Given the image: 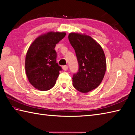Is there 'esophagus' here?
<instances>
[{
  "label": "esophagus",
  "instance_id": "34e87169",
  "mask_svg": "<svg viewBox=\"0 0 135 135\" xmlns=\"http://www.w3.org/2000/svg\"><path fill=\"white\" fill-rule=\"evenodd\" d=\"M62 69L64 71H67L68 69V65H64L62 67Z\"/></svg>",
  "mask_w": 135,
  "mask_h": 135
}]
</instances>
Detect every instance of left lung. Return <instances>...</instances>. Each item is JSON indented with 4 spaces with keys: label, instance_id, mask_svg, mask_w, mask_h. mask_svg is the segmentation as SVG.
Instances as JSON below:
<instances>
[{
    "label": "left lung",
    "instance_id": "obj_1",
    "mask_svg": "<svg viewBox=\"0 0 135 135\" xmlns=\"http://www.w3.org/2000/svg\"><path fill=\"white\" fill-rule=\"evenodd\" d=\"M68 39L74 49L79 65L78 71L73 75L74 88L86 93L99 85L107 69L106 59L101 46L91 37L71 33Z\"/></svg>",
    "mask_w": 135,
    "mask_h": 135
}]
</instances>
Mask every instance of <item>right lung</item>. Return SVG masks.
<instances>
[{"mask_svg":"<svg viewBox=\"0 0 135 135\" xmlns=\"http://www.w3.org/2000/svg\"><path fill=\"white\" fill-rule=\"evenodd\" d=\"M64 32L50 31L38 37L28 49L25 70L30 83L40 91L53 87L61 67L56 61L55 45L64 37Z\"/></svg>","mask_w":135,"mask_h":135,"instance_id":"add662e5","label":"right lung"}]
</instances>
